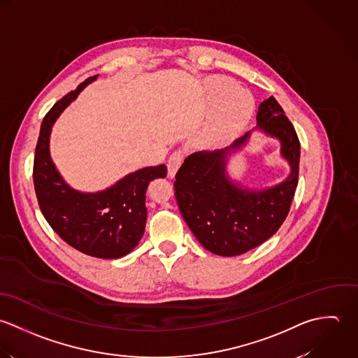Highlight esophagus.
Wrapping results in <instances>:
<instances>
[{"label": "esophagus", "instance_id": "34e87169", "mask_svg": "<svg viewBox=\"0 0 358 358\" xmlns=\"http://www.w3.org/2000/svg\"><path fill=\"white\" fill-rule=\"evenodd\" d=\"M182 159H184V152L182 150H176L170 155L169 160H167V176L170 178H173L177 173V170L180 169L181 163H182Z\"/></svg>", "mask_w": 358, "mask_h": 358}]
</instances>
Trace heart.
Here are the masks:
<instances>
[{
	"mask_svg": "<svg viewBox=\"0 0 358 358\" xmlns=\"http://www.w3.org/2000/svg\"><path fill=\"white\" fill-rule=\"evenodd\" d=\"M206 94L209 105L215 109L202 145L208 149H218L243 130L253 110V98L222 77L206 83Z\"/></svg>",
	"mask_w": 358,
	"mask_h": 358,
	"instance_id": "obj_1",
	"label": "heart"
}]
</instances>
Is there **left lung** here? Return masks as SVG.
<instances>
[{"instance_id":"obj_1","label":"left lung","mask_w":358,"mask_h":358,"mask_svg":"<svg viewBox=\"0 0 358 358\" xmlns=\"http://www.w3.org/2000/svg\"><path fill=\"white\" fill-rule=\"evenodd\" d=\"M257 129L281 143L290 173L281 184L262 191L242 188L227 176L228 156L243 148L250 131L229 148L189 155L176 174L174 194L182 218L205 249L238 256L271 238L285 221L299 181L300 143L274 96L263 101Z\"/></svg>"}]
</instances>
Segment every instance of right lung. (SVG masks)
<instances>
[{
    "label": "right lung",
    "mask_w": 358,
    "mask_h": 358,
    "mask_svg": "<svg viewBox=\"0 0 358 358\" xmlns=\"http://www.w3.org/2000/svg\"><path fill=\"white\" fill-rule=\"evenodd\" d=\"M95 78L78 84L45 115L34 153L33 181L41 213L68 245L92 257L120 259L141 241L148 185L155 178H164L167 167H143L99 192H78L65 182L50 155L51 130L64 109Z\"/></svg>",
    "instance_id": "obj_1"
}]
</instances>
